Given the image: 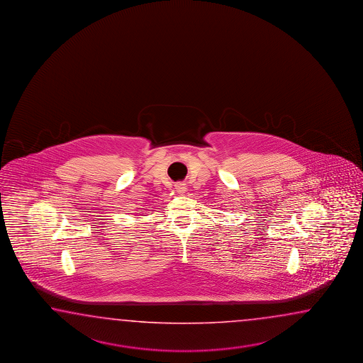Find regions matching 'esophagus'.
<instances>
[{"label":"esophagus","mask_w":363,"mask_h":363,"mask_svg":"<svg viewBox=\"0 0 363 363\" xmlns=\"http://www.w3.org/2000/svg\"><path fill=\"white\" fill-rule=\"evenodd\" d=\"M175 189H177V192L183 194V193H185V191H186V184L183 183V182H177V183H175Z\"/></svg>","instance_id":"esophagus-1"}]
</instances>
